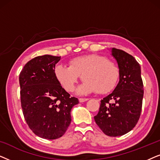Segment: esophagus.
Returning <instances> with one entry per match:
<instances>
[{
  "label": "esophagus",
  "instance_id": "esophagus-1",
  "mask_svg": "<svg viewBox=\"0 0 160 160\" xmlns=\"http://www.w3.org/2000/svg\"><path fill=\"white\" fill-rule=\"evenodd\" d=\"M89 100L88 98H79V99H78V100H79L80 102H86V101H87V100Z\"/></svg>",
  "mask_w": 160,
  "mask_h": 160
}]
</instances>
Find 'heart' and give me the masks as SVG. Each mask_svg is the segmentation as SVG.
Wrapping results in <instances>:
<instances>
[{
	"instance_id": "obj_1",
	"label": "heart",
	"mask_w": 160,
	"mask_h": 160,
	"mask_svg": "<svg viewBox=\"0 0 160 160\" xmlns=\"http://www.w3.org/2000/svg\"><path fill=\"white\" fill-rule=\"evenodd\" d=\"M56 78L68 92L73 89L78 76L84 83L82 92L104 93L110 90L117 82L119 71L117 66L106 58L98 54L76 57L70 60L69 67L58 65L54 68Z\"/></svg>"
}]
</instances>
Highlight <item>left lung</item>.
<instances>
[{"label": "left lung", "instance_id": "1", "mask_svg": "<svg viewBox=\"0 0 160 160\" xmlns=\"http://www.w3.org/2000/svg\"><path fill=\"white\" fill-rule=\"evenodd\" d=\"M111 55L119 68V82L113 91L101 100L96 124L108 136H121L136 125L141 115L143 85L139 63L132 55L112 48Z\"/></svg>", "mask_w": 160, "mask_h": 160}]
</instances>
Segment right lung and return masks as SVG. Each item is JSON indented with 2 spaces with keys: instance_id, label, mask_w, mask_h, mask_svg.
Listing matches in <instances>:
<instances>
[{
  "instance_id": "add662e5",
  "label": "right lung",
  "mask_w": 160,
  "mask_h": 160,
  "mask_svg": "<svg viewBox=\"0 0 160 160\" xmlns=\"http://www.w3.org/2000/svg\"><path fill=\"white\" fill-rule=\"evenodd\" d=\"M61 57H36L19 74L21 106L30 130L38 137L54 140L62 136L71 122V111L78 103L70 97L54 73Z\"/></svg>"
}]
</instances>
